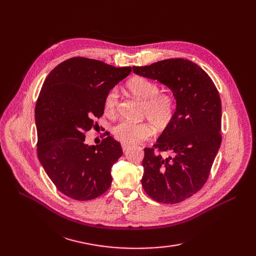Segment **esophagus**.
Returning <instances> with one entry per match:
<instances>
[{
  "mask_svg": "<svg viewBox=\"0 0 256 256\" xmlns=\"http://www.w3.org/2000/svg\"><path fill=\"white\" fill-rule=\"evenodd\" d=\"M122 148L124 152H127L130 148V146L127 145V144H122Z\"/></svg>",
  "mask_w": 256,
  "mask_h": 256,
  "instance_id": "esophagus-1",
  "label": "esophagus"
}]
</instances>
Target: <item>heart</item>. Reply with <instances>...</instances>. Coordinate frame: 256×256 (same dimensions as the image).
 Listing matches in <instances>:
<instances>
[{
  "label": "heart",
  "instance_id": "1",
  "mask_svg": "<svg viewBox=\"0 0 256 256\" xmlns=\"http://www.w3.org/2000/svg\"><path fill=\"white\" fill-rule=\"evenodd\" d=\"M126 88L134 97L142 100L141 118L150 122H120L113 127V136L122 144L134 145L148 138L154 129L162 132L168 128L175 115V99L166 92H160V85L144 76L130 79ZM118 94L115 88L106 92L104 100V112L109 118L118 114Z\"/></svg>",
  "mask_w": 256,
  "mask_h": 256
}]
</instances>
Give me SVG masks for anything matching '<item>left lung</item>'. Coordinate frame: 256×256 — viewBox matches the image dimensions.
Returning a JSON list of instances; mask_svg holds the SVG:
<instances>
[{"label":"left lung","instance_id":"8db88e82","mask_svg":"<svg viewBox=\"0 0 256 256\" xmlns=\"http://www.w3.org/2000/svg\"><path fill=\"white\" fill-rule=\"evenodd\" d=\"M134 72L166 85L176 98L171 125L152 148H144L142 186L159 203H180L203 188L220 148L219 92L210 76L188 60L134 66ZM162 152L169 156H162Z\"/></svg>","mask_w":256,"mask_h":256}]
</instances>
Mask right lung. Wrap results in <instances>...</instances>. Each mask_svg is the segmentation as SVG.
<instances>
[{
    "label": "right lung",
    "mask_w": 256,
    "mask_h": 256,
    "mask_svg": "<svg viewBox=\"0 0 256 256\" xmlns=\"http://www.w3.org/2000/svg\"><path fill=\"white\" fill-rule=\"evenodd\" d=\"M130 72L131 67L76 56L58 64L42 84L35 108L38 159L68 198L94 200L110 188L122 146L108 131L99 145L88 146L85 134L98 126L106 92Z\"/></svg>",
    "instance_id": "obj_1"
}]
</instances>
